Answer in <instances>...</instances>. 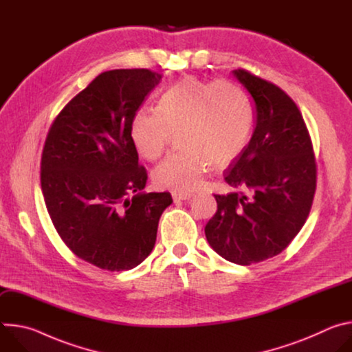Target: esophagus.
<instances>
[{
  "label": "esophagus",
  "mask_w": 352,
  "mask_h": 352,
  "mask_svg": "<svg viewBox=\"0 0 352 352\" xmlns=\"http://www.w3.org/2000/svg\"><path fill=\"white\" fill-rule=\"evenodd\" d=\"M193 196L190 192H173V199L174 200H188Z\"/></svg>",
  "instance_id": "1"
}]
</instances>
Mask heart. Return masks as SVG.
<instances>
[{
    "instance_id": "heart-1",
    "label": "heart",
    "mask_w": 352,
    "mask_h": 352,
    "mask_svg": "<svg viewBox=\"0 0 352 352\" xmlns=\"http://www.w3.org/2000/svg\"><path fill=\"white\" fill-rule=\"evenodd\" d=\"M254 128V109L248 93L232 80H204L184 76L168 87L157 109L140 107L131 122L136 152L159 159L171 132L184 147L166 157L153 171L157 186L192 190L213 164L226 167L246 148Z\"/></svg>"
}]
</instances>
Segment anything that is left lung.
Masks as SVG:
<instances>
[{"mask_svg":"<svg viewBox=\"0 0 352 352\" xmlns=\"http://www.w3.org/2000/svg\"><path fill=\"white\" fill-rule=\"evenodd\" d=\"M234 76L255 100L256 128L242 155L224 171L238 189L214 195L217 212L205 227L216 252L249 266L273 258L304 227L316 190L312 140L294 100L245 69Z\"/></svg>","mask_w":352,"mask_h":352,"instance_id":"8db88e82","label":"left lung"}]
</instances>
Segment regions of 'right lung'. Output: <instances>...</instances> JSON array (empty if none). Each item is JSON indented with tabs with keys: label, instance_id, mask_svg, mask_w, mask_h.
<instances>
[{
	"label": "right lung",
	"instance_id": "obj_1",
	"mask_svg": "<svg viewBox=\"0 0 352 352\" xmlns=\"http://www.w3.org/2000/svg\"><path fill=\"white\" fill-rule=\"evenodd\" d=\"M160 79L150 69L100 74L61 110L44 142L40 182L47 212L64 243L98 269L140 265L173 204L168 192H140L147 173L131 139L132 118Z\"/></svg>",
	"mask_w": 352,
	"mask_h": 352
}]
</instances>
